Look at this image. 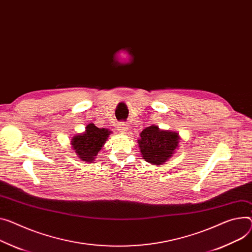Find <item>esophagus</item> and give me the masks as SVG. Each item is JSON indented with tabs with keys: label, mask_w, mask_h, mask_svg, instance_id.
<instances>
[{
	"label": "esophagus",
	"mask_w": 252,
	"mask_h": 252,
	"mask_svg": "<svg viewBox=\"0 0 252 252\" xmlns=\"http://www.w3.org/2000/svg\"><path fill=\"white\" fill-rule=\"evenodd\" d=\"M117 128L121 133H125L128 130V126L125 122H119L117 125Z\"/></svg>",
	"instance_id": "esophagus-1"
}]
</instances>
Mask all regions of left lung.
Listing matches in <instances>:
<instances>
[{
    "label": "left lung",
    "mask_w": 252,
    "mask_h": 252,
    "mask_svg": "<svg viewBox=\"0 0 252 252\" xmlns=\"http://www.w3.org/2000/svg\"><path fill=\"white\" fill-rule=\"evenodd\" d=\"M138 140L143 158L152 164H162L175 152L179 144V134L149 126L140 133Z\"/></svg>",
    "instance_id": "1"
}]
</instances>
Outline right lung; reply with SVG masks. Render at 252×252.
Returning <instances> with one entry per match:
<instances>
[{
  "label": "right lung",
  "mask_w": 252,
  "mask_h": 252,
  "mask_svg": "<svg viewBox=\"0 0 252 252\" xmlns=\"http://www.w3.org/2000/svg\"><path fill=\"white\" fill-rule=\"evenodd\" d=\"M109 135L110 131L108 129H100L94 124H89L84 134L75 135L71 139V145L77 157L84 161L92 162L102 149Z\"/></svg>",
  "instance_id": "1"
}]
</instances>
